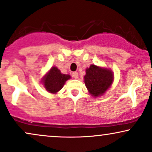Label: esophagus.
I'll use <instances>...</instances> for the list:
<instances>
[{
    "mask_svg": "<svg viewBox=\"0 0 152 152\" xmlns=\"http://www.w3.org/2000/svg\"><path fill=\"white\" fill-rule=\"evenodd\" d=\"M72 76L75 78V79H78V76H78V72H73Z\"/></svg>",
    "mask_w": 152,
    "mask_h": 152,
    "instance_id": "34e87169",
    "label": "esophagus"
}]
</instances>
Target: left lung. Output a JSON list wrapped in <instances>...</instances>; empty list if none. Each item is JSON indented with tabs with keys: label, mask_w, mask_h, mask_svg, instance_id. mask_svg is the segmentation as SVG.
I'll use <instances>...</instances> for the list:
<instances>
[{
	"label": "left lung",
	"mask_w": 152,
	"mask_h": 152,
	"mask_svg": "<svg viewBox=\"0 0 152 152\" xmlns=\"http://www.w3.org/2000/svg\"><path fill=\"white\" fill-rule=\"evenodd\" d=\"M84 83L88 91L95 98L103 96L114 81V74L110 69L91 64L86 69Z\"/></svg>",
	"instance_id": "left-lung-1"
}]
</instances>
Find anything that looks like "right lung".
Instances as JSON below:
<instances>
[{
    "instance_id": "1",
    "label": "right lung",
    "mask_w": 152,
    "mask_h": 152,
    "mask_svg": "<svg viewBox=\"0 0 152 152\" xmlns=\"http://www.w3.org/2000/svg\"><path fill=\"white\" fill-rule=\"evenodd\" d=\"M70 78V75L62 74L57 67L52 66L42 78L41 82L47 92L56 94Z\"/></svg>"
}]
</instances>
